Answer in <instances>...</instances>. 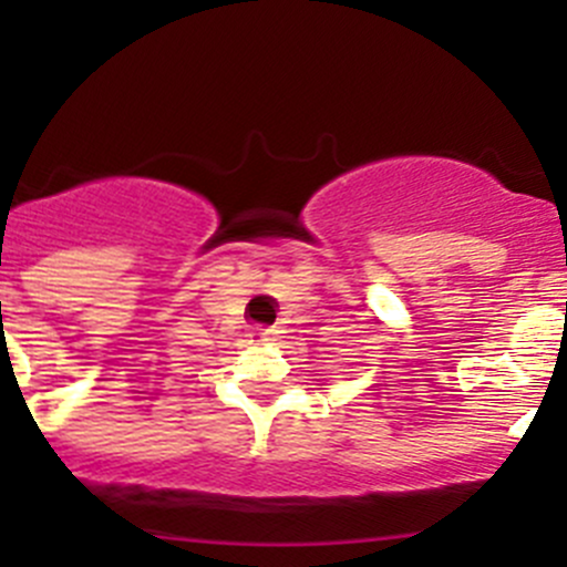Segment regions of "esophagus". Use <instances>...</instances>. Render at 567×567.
<instances>
[{
    "instance_id": "obj_1",
    "label": "esophagus",
    "mask_w": 567,
    "mask_h": 567,
    "mask_svg": "<svg viewBox=\"0 0 567 567\" xmlns=\"http://www.w3.org/2000/svg\"><path fill=\"white\" fill-rule=\"evenodd\" d=\"M251 337H255V342L260 346V342H268L274 337V329H255L251 331Z\"/></svg>"
}]
</instances>
